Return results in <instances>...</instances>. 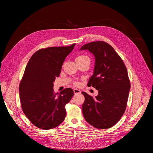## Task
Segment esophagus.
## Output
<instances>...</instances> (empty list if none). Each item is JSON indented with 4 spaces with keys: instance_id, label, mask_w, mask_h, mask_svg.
Returning a JSON list of instances; mask_svg holds the SVG:
<instances>
[{
    "instance_id": "34e87169",
    "label": "esophagus",
    "mask_w": 153,
    "mask_h": 153,
    "mask_svg": "<svg viewBox=\"0 0 153 153\" xmlns=\"http://www.w3.org/2000/svg\"><path fill=\"white\" fill-rule=\"evenodd\" d=\"M73 91H74V94H80V93H81V91H80L79 90L76 89V88H74V89L73 90Z\"/></svg>"
}]
</instances>
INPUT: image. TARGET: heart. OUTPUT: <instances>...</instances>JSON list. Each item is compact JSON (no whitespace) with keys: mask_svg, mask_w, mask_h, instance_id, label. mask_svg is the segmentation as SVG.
<instances>
[{"mask_svg":"<svg viewBox=\"0 0 153 153\" xmlns=\"http://www.w3.org/2000/svg\"><path fill=\"white\" fill-rule=\"evenodd\" d=\"M85 58H88V57L86 56H79L76 58V59H85ZM75 85H78L79 83L77 82H75Z\"/></svg>","mask_w":153,"mask_h":153,"instance_id":"1","label":"heart"}]
</instances>
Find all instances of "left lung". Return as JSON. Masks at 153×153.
<instances>
[{"label":"left lung","instance_id":"1","mask_svg":"<svg viewBox=\"0 0 153 153\" xmlns=\"http://www.w3.org/2000/svg\"><path fill=\"white\" fill-rule=\"evenodd\" d=\"M95 57L93 75L88 86L98 90L93 97L85 92L82 113L85 120L98 129L110 128L123 116L127 105L130 82L125 65L114 49L103 41L90 42L81 47Z\"/></svg>","mask_w":153,"mask_h":153}]
</instances>
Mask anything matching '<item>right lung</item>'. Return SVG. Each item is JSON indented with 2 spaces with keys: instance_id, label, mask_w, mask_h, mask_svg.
I'll return each instance as SVG.
<instances>
[{
  "instance_id": "add662e5",
  "label": "right lung",
  "mask_w": 153,
  "mask_h": 153,
  "mask_svg": "<svg viewBox=\"0 0 153 153\" xmlns=\"http://www.w3.org/2000/svg\"><path fill=\"white\" fill-rule=\"evenodd\" d=\"M74 46L75 43L40 49L27 63L19 85L20 100L23 112L37 128L46 130L56 128L66 116L65 105L74 93L67 88L55 93L53 82L59 76L65 58Z\"/></svg>"
}]
</instances>
